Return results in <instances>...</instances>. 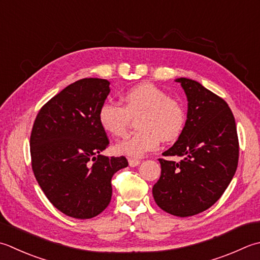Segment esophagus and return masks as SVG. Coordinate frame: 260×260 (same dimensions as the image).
<instances>
[{
	"label": "esophagus",
	"mask_w": 260,
	"mask_h": 260,
	"mask_svg": "<svg viewBox=\"0 0 260 260\" xmlns=\"http://www.w3.org/2000/svg\"><path fill=\"white\" fill-rule=\"evenodd\" d=\"M128 164L131 167H137L141 164V161L137 159H128Z\"/></svg>",
	"instance_id": "1"
}]
</instances>
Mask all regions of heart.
<instances>
[{
    "mask_svg": "<svg viewBox=\"0 0 260 260\" xmlns=\"http://www.w3.org/2000/svg\"><path fill=\"white\" fill-rule=\"evenodd\" d=\"M121 99L123 106L106 101L98 111L101 128L114 137H124L131 117L140 115L137 128L141 131L116 146L120 154L140 157L155 150L161 139L167 142L177 140L185 128L184 106L154 84L145 82L132 86Z\"/></svg>",
    "mask_w": 260,
    "mask_h": 260,
    "instance_id": "obj_1",
    "label": "heart"
}]
</instances>
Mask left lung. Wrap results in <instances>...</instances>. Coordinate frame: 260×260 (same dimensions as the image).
Listing matches in <instances>:
<instances>
[{
    "instance_id": "left-lung-1",
    "label": "left lung",
    "mask_w": 260,
    "mask_h": 260,
    "mask_svg": "<svg viewBox=\"0 0 260 260\" xmlns=\"http://www.w3.org/2000/svg\"><path fill=\"white\" fill-rule=\"evenodd\" d=\"M188 100L185 128L165 156L152 194L161 210L186 217L210 208L236 174L239 141L236 120L228 104L197 81L176 79Z\"/></svg>"
}]
</instances>
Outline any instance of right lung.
Listing matches in <instances>:
<instances>
[{
	"label": "right lung",
	"instance_id": "add662e5",
	"mask_svg": "<svg viewBox=\"0 0 260 260\" xmlns=\"http://www.w3.org/2000/svg\"><path fill=\"white\" fill-rule=\"evenodd\" d=\"M109 81L82 79L45 104L30 135L34 175L49 202L74 218H91L109 205L111 178L125 156L101 154L109 140L98 120Z\"/></svg>",
	"mask_w": 260,
	"mask_h": 260
}]
</instances>
